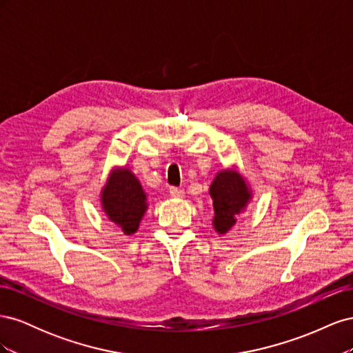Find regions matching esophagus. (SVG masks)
<instances>
[{
  "instance_id": "esophagus-1",
  "label": "esophagus",
  "mask_w": 353,
  "mask_h": 353,
  "mask_svg": "<svg viewBox=\"0 0 353 353\" xmlns=\"http://www.w3.org/2000/svg\"><path fill=\"white\" fill-rule=\"evenodd\" d=\"M169 193H170V196H172V197H176V199H179V197H184V188H179V187H170V188H169Z\"/></svg>"
}]
</instances>
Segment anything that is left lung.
I'll return each instance as SVG.
<instances>
[{"label": "left lung", "mask_w": 353, "mask_h": 353, "mask_svg": "<svg viewBox=\"0 0 353 353\" xmlns=\"http://www.w3.org/2000/svg\"><path fill=\"white\" fill-rule=\"evenodd\" d=\"M213 205L212 225L221 236L227 234L237 222V216L252 200V188L237 168L222 169L209 187Z\"/></svg>", "instance_id": "1"}]
</instances>
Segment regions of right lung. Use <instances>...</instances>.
<instances>
[{
  "mask_svg": "<svg viewBox=\"0 0 353 353\" xmlns=\"http://www.w3.org/2000/svg\"><path fill=\"white\" fill-rule=\"evenodd\" d=\"M103 212L125 236L137 232L148 208L147 194L130 168L116 166L100 193Z\"/></svg>",
  "mask_w": 353,
  "mask_h": 353,
  "instance_id": "obj_1",
  "label": "right lung"
}]
</instances>
